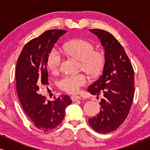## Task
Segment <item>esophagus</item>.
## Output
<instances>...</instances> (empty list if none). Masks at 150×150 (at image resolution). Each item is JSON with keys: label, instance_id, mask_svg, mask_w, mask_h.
<instances>
[{"label": "esophagus", "instance_id": "34e87169", "mask_svg": "<svg viewBox=\"0 0 150 150\" xmlns=\"http://www.w3.org/2000/svg\"><path fill=\"white\" fill-rule=\"evenodd\" d=\"M71 99L73 102H75V101H76V100H81V98L79 96H71Z\"/></svg>", "mask_w": 150, "mask_h": 150}]
</instances>
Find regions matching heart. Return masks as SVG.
Returning a JSON list of instances; mask_svg holds the SVG:
<instances>
[{
	"label": "heart",
	"mask_w": 150,
	"mask_h": 150,
	"mask_svg": "<svg viewBox=\"0 0 150 150\" xmlns=\"http://www.w3.org/2000/svg\"><path fill=\"white\" fill-rule=\"evenodd\" d=\"M93 43L84 39H76L66 43L62 47V52L67 56L80 61V67L92 76L101 72L105 64V54L102 51L94 50ZM61 57L57 50L52 49L47 59V66L52 73L59 71ZM88 83V78L84 74L64 75L59 80L58 87L68 93H76Z\"/></svg>",
	"instance_id": "obj_1"
}]
</instances>
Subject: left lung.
<instances>
[{
  "label": "left lung",
  "mask_w": 150,
  "mask_h": 150,
  "mask_svg": "<svg viewBox=\"0 0 150 150\" xmlns=\"http://www.w3.org/2000/svg\"><path fill=\"white\" fill-rule=\"evenodd\" d=\"M101 40L105 51L102 75L91 84L87 91L103 98L100 112L89 119L93 130L102 134L117 129L130 112L134 93V74L124 48L117 39L106 30L90 29Z\"/></svg>",
  "instance_id": "8db88e82"
}]
</instances>
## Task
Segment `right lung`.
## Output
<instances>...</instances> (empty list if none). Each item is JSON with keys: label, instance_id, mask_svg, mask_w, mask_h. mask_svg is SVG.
<instances>
[{"label": "right lung", "instance_id": "add662e5", "mask_svg": "<svg viewBox=\"0 0 150 150\" xmlns=\"http://www.w3.org/2000/svg\"><path fill=\"white\" fill-rule=\"evenodd\" d=\"M67 31L53 29L44 32L24 46L18 59L16 89L22 108L36 128L47 132L58 126L71 104L69 96L62 95L54 101L38 93L40 85H48L47 59L54 44Z\"/></svg>", "mask_w": 150, "mask_h": 150}]
</instances>
